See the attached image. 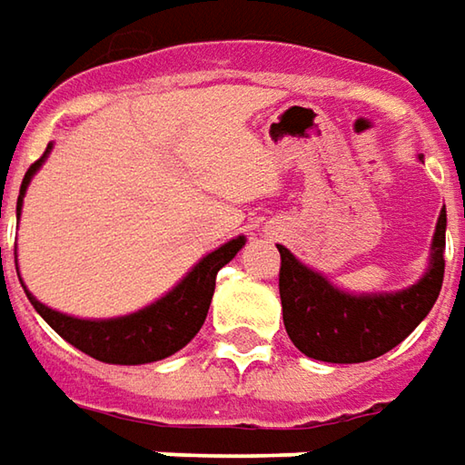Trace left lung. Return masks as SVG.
I'll return each instance as SVG.
<instances>
[{
	"label": "left lung",
	"mask_w": 465,
	"mask_h": 465,
	"mask_svg": "<svg viewBox=\"0 0 465 465\" xmlns=\"http://www.w3.org/2000/svg\"><path fill=\"white\" fill-rule=\"evenodd\" d=\"M424 163V157L420 154ZM445 206L430 245V263L411 287L396 292H347L311 269L292 251L282 256L279 297L284 329L305 357L336 365L375 360L401 344L432 311L445 274Z\"/></svg>",
	"instance_id": "left-lung-1"
}]
</instances>
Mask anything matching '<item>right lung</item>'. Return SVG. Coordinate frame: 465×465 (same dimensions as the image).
Masks as SVG:
<instances>
[{"label":"right lung","instance_id":"add662e5","mask_svg":"<svg viewBox=\"0 0 465 465\" xmlns=\"http://www.w3.org/2000/svg\"><path fill=\"white\" fill-rule=\"evenodd\" d=\"M51 150H54V142L45 147L44 157L27 168L23 186H20V196H17V220L23 212L27 186H30L33 175L48 160ZM242 245H245V235H238L220 248H214L173 290L157 297L150 305H144L142 311L129 312V315L77 318V315H66V312L44 305L38 297H33V292H27V287L25 295L45 323L62 339H66L72 347H77L84 354L95 357L100 362H108V365H147V362H157V360L175 354L199 333V329L204 326L212 295H214L217 272L224 263L235 259V253ZM20 284H23V279H20Z\"/></svg>","mask_w":465,"mask_h":465}]
</instances>
